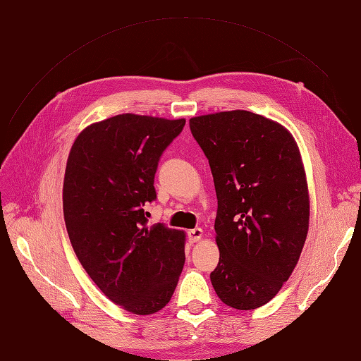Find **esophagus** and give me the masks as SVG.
I'll return each instance as SVG.
<instances>
[{
	"label": "esophagus",
	"instance_id": "obj_1",
	"mask_svg": "<svg viewBox=\"0 0 361 361\" xmlns=\"http://www.w3.org/2000/svg\"><path fill=\"white\" fill-rule=\"evenodd\" d=\"M203 236V231L200 227H195V228H191V231H188V239L190 243H197L200 241Z\"/></svg>",
	"mask_w": 361,
	"mask_h": 361
}]
</instances>
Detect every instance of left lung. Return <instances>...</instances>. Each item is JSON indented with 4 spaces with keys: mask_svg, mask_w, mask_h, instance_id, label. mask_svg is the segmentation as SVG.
<instances>
[{
    "mask_svg": "<svg viewBox=\"0 0 361 361\" xmlns=\"http://www.w3.org/2000/svg\"><path fill=\"white\" fill-rule=\"evenodd\" d=\"M218 200L220 262L212 286L224 304L253 310L276 297L309 231L307 180L297 143L280 123L244 110L190 118Z\"/></svg>",
    "mask_w": 361,
    "mask_h": 361,
    "instance_id": "obj_1",
    "label": "left lung"
}]
</instances>
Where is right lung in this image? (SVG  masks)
Listing matches in <instances>:
<instances>
[{"instance_id": "1", "label": "right lung", "mask_w": 361, "mask_h": 361, "mask_svg": "<svg viewBox=\"0 0 361 361\" xmlns=\"http://www.w3.org/2000/svg\"><path fill=\"white\" fill-rule=\"evenodd\" d=\"M185 118L118 114L87 126L71 149L63 214L76 257L106 298L134 314L166 307L185 264V233L147 226L162 152Z\"/></svg>"}]
</instances>
